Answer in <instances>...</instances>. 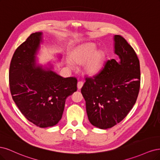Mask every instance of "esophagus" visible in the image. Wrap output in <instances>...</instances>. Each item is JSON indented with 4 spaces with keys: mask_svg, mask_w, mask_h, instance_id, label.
I'll list each match as a JSON object with an SVG mask.
<instances>
[{
    "mask_svg": "<svg viewBox=\"0 0 160 160\" xmlns=\"http://www.w3.org/2000/svg\"><path fill=\"white\" fill-rule=\"evenodd\" d=\"M83 84H84V83H83V82L82 81H80V82H78V84H77V87H78V89H81L82 88V87L83 86Z\"/></svg>",
    "mask_w": 160,
    "mask_h": 160,
    "instance_id": "34e87169",
    "label": "esophagus"
}]
</instances>
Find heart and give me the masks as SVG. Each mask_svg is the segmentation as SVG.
Returning <instances> with one entry per match:
<instances>
[{
	"label": "heart",
	"instance_id": "obj_1",
	"mask_svg": "<svg viewBox=\"0 0 160 160\" xmlns=\"http://www.w3.org/2000/svg\"><path fill=\"white\" fill-rule=\"evenodd\" d=\"M96 48V46L94 43L82 44L70 54V60L79 64L87 61L85 64L86 72L90 75L95 74L102 68L104 58V52Z\"/></svg>",
	"mask_w": 160,
	"mask_h": 160
}]
</instances>
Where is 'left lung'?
<instances>
[{
    "mask_svg": "<svg viewBox=\"0 0 160 160\" xmlns=\"http://www.w3.org/2000/svg\"><path fill=\"white\" fill-rule=\"evenodd\" d=\"M114 41L120 60H108L99 73L86 77L81 89L90 122L104 130L124 119L140 87V61L134 50L120 35H115Z\"/></svg>",
    "mask_w": 160,
    "mask_h": 160,
    "instance_id": "left-lung-1",
    "label": "left lung"
}]
</instances>
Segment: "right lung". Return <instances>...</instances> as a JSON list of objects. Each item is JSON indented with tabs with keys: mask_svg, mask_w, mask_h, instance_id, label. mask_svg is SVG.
I'll return each mask as SVG.
<instances>
[{
	"mask_svg": "<svg viewBox=\"0 0 160 160\" xmlns=\"http://www.w3.org/2000/svg\"><path fill=\"white\" fill-rule=\"evenodd\" d=\"M42 32L32 33L15 50L9 69L12 99L28 120L40 128L57 124L66 98L77 90L75 77L63 78L37 63Z\"/></svg>",
	"mask_w": 160,
	"mask_h": 160,
	"instance_id": "obj_1",
	"label": "right lung"
}]
</instances>
